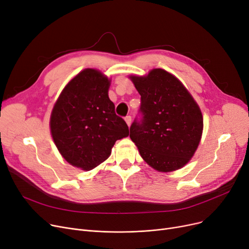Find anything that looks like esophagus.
Here are the masks:
<instances>
[{
	"mask_svg": "<svg viewBox=\"0 0 249 249\" xmlns=\"http://www.w3.org/2000/svg\"><path fill=\"white\" fill-rule=\"evenodd\" d=\"M125 122L127 123L128 127H130V125H131V117H130V116H127V117L125 118Z\"/></svg>",
	"mask_w": 249,
	"mask_h": 249,
	"instance_id": "esophagus-1",
	"label": "esophagus"
}]
</instances>
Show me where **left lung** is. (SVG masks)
<instances>
[{"label":"left lung","instance_id":"left-lung-1","mask_svg":"<svg viewBox=\"0 0 249 249\" xmlns=\"http://www.w3.org/2000/svg\"><path fill=\"white\" fill-rule=\"evenodd\" d=\"M141 96L142 121L130 127V138L149 166L160 173L184 167L203 134L198 103L177 76L162 69L129 75Z\"/></svg>","mask_w":249,"mask_h":249}]
</instances>
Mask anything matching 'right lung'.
<instances>
[{"mask_svg": "<svg viewBox=\"0 0 249 249\" xmlns=\"http://www.w3.org/2000/svg\"><path fill=\"white\" fill-rule=\"evenodd\" d=\"M111 78L96 69L78 72L52 108L49 128L55 146L71 165L90 171L111 155L115 142L129 135L109 98Z\"/></svg>", "mask_w": 249, "mask_h": 249, "instance_id": "1", "label": "right lung"}]
</instances>
